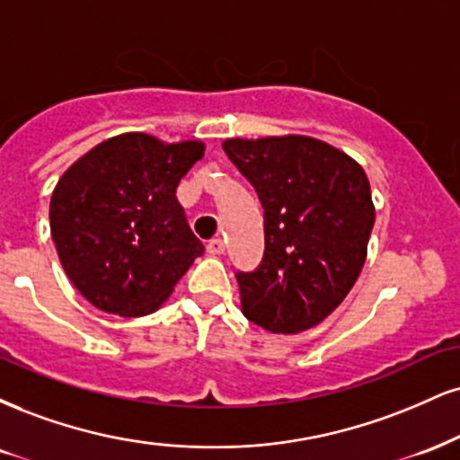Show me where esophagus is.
Returning <instances> with one entry per match:
<instances>
[{
    "instance_id": "34e87169",
    "label": "esophagus",
    "mask_w": 460,
    "mask_h": 460,
    "mask_svg": "<svg viewBox=\"0 0 460 460\" xmlns=\"http://www.w3.org/2000/svg\"><path fill=\"white\" fill-rule=\"evenodd\" d=\"M208 252L209 254H223L225 252V240L223 237H214L208 242Z\"/></svg>"
}]
</instances>
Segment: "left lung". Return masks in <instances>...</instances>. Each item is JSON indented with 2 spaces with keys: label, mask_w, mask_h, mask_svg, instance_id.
I'll return each instance as SVG.
<instances>
[{
  "label": "left lung",
  "mask_w": 460,
  "mask_h": 460,
  "mask_svg": "<svg viewBox=\"0 0 460 460\" xmlns=\"http://www.w3.org/2000/svg\"><path fill=\"white\" fill-rule=\"evenodd\" d=\"M223 149L263 206L261 263L235 274L242 313L274 334L313 328L345 300L367 261L375 225L367 173L311 137L226 139Z\"/></svg>",
  "instance_id": "obj_1"
}]
</instances>
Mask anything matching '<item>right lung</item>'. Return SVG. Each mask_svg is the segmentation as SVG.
Instances as JSON below:
<instances>
[{"label": "right lung", "mask_w": 460, "mask_h": 460, "mask_svg": "<svg viewBox=\"0 0 460 460\" xmlns=\"http://www.w3.org/2000/svg\"><path fill=\"white\" fill-rule=\"evenodd\" d=\"M203 152L201 141L126 132L98 143L59 177L51 237L64 272L98 311L154 313L206 251L175 199Z\"/></svg>", "instance_id": "obj_1"}]
</instances>
